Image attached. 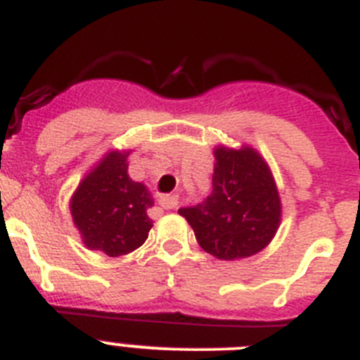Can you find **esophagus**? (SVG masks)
I'll use <instances>...</instances> for the list:
<instances>
[{"label": "esophagus", "mask_w": 360, "mask_h": 360, "mask_svg": "<svg viewBox=\"0 0 360 360\" xmlns=\"http://www.w3.org/2000/svg\"><path fill=\"white\" fill-rule=\"evenodd\" d=\"M158 203H160V205H162V207H164V209H176V205H178V196H174V195L160 196V200H158Z\"/></svg>", "instance_id": "1"}]
</instances>
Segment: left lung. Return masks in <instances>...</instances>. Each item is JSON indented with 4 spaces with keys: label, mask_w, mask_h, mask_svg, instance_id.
I'll return each instance as SVG.
<instances>
[{
    "label": "left lung",
    "mask_w": 360,
    "mask_h": 360,
    "mask_svg": "<svg viewBox=\"0 0 360 360\" xmlns=\"http://www.w3.org/2000/svg\"><path fill=\"white\" fill-rule=\"evenodd\" d=\"M212 193L178 212L205 252L232 262L263 250L281 221V200L270 167L256 149H214Z\"/></svg>",
    "instance_id": "1"
}]
</instances>
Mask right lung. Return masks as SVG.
<instances>
[{
  "instance_id": "1",
  "label": "right lung",
  "mask_w": 360,
  "mask_h": 360,
  "mask_svg": "<svg viewBox=\"0 0 360 360\" xmlns=\"http://www.w3.org/2000/svg\"><path fill=\"white\" fill-rule=\"evenodd\" d=\"M131 151H110L82 178L70 202L73 224L84 245L111 257L139 249L153 227L148 187L128 174Z\"/></svg>"
}]
</instances>
